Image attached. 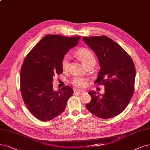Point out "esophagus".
Returning <instances> with one entry per match:
<instances>
[{"label": "esophagus", "instance_id": "1", "mask_svg": "<svg viewBox=\"0 0 150 150\" xmlns=\"http://www.w3.org/2000/svg\"><path fill=\"white\" fill-rule=\"evenodd\" d=\"M85 93V91H80V90H75V94H77V95H83Z\"/></svg>", "mask_w": 150, "mask_h": 150}]
</instances>
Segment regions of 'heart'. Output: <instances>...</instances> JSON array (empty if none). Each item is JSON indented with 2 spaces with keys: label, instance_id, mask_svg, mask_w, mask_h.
<instances>
[{
  "label": "heart",
  "instance_id": "obj_1",
  "mask_svg": "<svg viewBox=\"0 0 150 150\" xmlns=\"http://www.w3.org/2000/svg\"><path fill=\"white\" fill-rule=\"evenodd\" d=\"M76 56L81 60L85 65L90 64L92 62H96L95 55L90 49L87 48H80L75 51ZM70 64V57L69 55L66 54L63 57L61 61V66L64 71H67L69 69ZM71 84L76 88H82L85 87L87 83L88 80L83 77L75 76L71 81Z\"/></svg>",
  "mask_w": 150,
  "mask_h": 150
}]
</instances>
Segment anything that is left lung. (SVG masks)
Instances as JSON below:
<instances>
[{
	"label": "left lung",
	"mask_w": 150,
	"mask_h": 150,
	"mask_svg": "<svg viewBox=\"0 0 150 150\" xmlns=\"http://www.w3.org/2000/svg\"><path fill=\"white\" fill-rule=\"evenodd\" d=\"M83 40L95 52L100 65L95 84L103 85L104 95L88 93L91 101L86 109L101 119H110L126 108L134 92L135 67L125 50L106 36L83 37Z\"/></svg>",
	"instance_id": "1"
}]
</instances>
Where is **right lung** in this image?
Listing matches in <instances>:
<instances>
[{
    "label": "right lung",
    "instance_id": "obj_1",
    "mask_svg": "<svg viewBox=\"0 0 150 150\" xmlns=\"http://www.w3.org/2000/svg\"><path fill=\"white\" fill-rule=\"evenodd\" d=\"M80 36L57 35L44 36L26 56L20 72L22 98L30 112L41 121H49L62 113L74 90L69 86L54 91V78L62 73L61 61Z\"/></svg>",
    "mask_w": 150,
    "mask_h": 150
}]
</instances>
